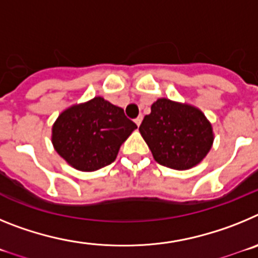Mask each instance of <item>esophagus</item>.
Instances as JSON below:
<instances>
[{"label":"esophagus","instance_id":"1","mask_svg":"<svg viewBox=\"0 0 258 258\" xmlns=\"http://www.w3.org/2000/svg\"><path fill=\"white\" fill-rule=\"evenodd\" d=\"M142 116H138V117H137L136 118V120H134V122H136V124L137 125H138V126H140V125H141V122H142Z\"/></svg>","mask_w":258,"mask_h":258}]
</instances>
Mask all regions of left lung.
Returning <instances> with one entry per match:
<instances>
[{"instance_id":"obj_1","label":"left lung","mask_w":258,"mask_h":258,"mask_svg":"<svg viewBox=\"0 0 258 258\" xmlns=\"http://www.w3.org/2000/svg\"><path fill=\"white\" fill-rule=\"evenodd\" d=\"M140 132L155 160L170 169L198 165L213 145V129L197 107L160 98L151 106Z\"/></svg>"}]
</instances>
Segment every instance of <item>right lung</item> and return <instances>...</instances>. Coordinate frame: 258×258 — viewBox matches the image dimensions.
<instances>
[{"mask_svg":"<svg viewBox=\"0 0 258 258\" xmlns=\"http://www.w3.org/2000/svg\"><path fill=\"white\" fill-rule=\"evenodd\" d=\"M137 125L102 97L64 109L52 125L51 142L71 166L94 172L113 163Z\"/></svg>","mask_w":258,"mask_h":258,"instance_id":"right-lung-1","label":"right lung"}]
</instances>
